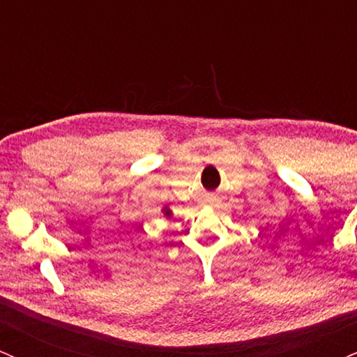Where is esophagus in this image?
<instances>
[{
  "mask_svg": "<svg viewBox=\"0 0 357 357\" xmlns=\"http://www.w3.org/2000/svg\"><path fill=\"white\" fill-rule=\"evenodd\" d=\"M207 200H208V202H215L217 199H215V195L211 194V195H207Z\"/></svg>",
  "mask_w": 357,
  "mask_h": 357,
  "instance_id": "obj_1",
  "label": "esophagus"
}]
</instances>
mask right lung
Wrapping results in <instances>:
<instances>
[{
    "label": "right lung",
    "mask_w": 357,
    "mask_h": 357,
    "mask_svg": "<svg viewBox=\"0 0 357 357\" xmlns=\"http://www.w3.org/2000/svg\"><path fill=\"white\" fill-rule=\"evenodd\" d=\"M162 213H163V215H165V217H169V219L172 217V212H170L169 207H163V208H162Z\"/></svg>",
    "instance_id": "add662e5"
}]
</instances>
